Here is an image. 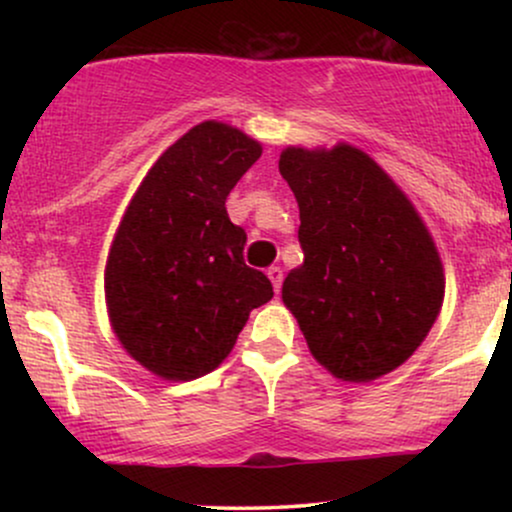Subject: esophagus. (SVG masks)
I'll return each instance as SVG.
<instances>
[{"label":"esophagus","instance_id":"esophagus-1","mask_svg":"<svg viewBox=\"0 0 512 512\" xmlns=\"http://www.w3.org/2000/svg\"><path fill=\"white\" fill-rule=\"evenodd\" d=\"M267 276H269V281H272L274 291L279 293V289H281V279H284V272H281V267H269V269H267Z\"/></svg>","mask_w":512,"mask_h":512}]
</instances>
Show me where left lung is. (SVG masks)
I'll list each match as a JSON object with an SVG mask.
<instances>
[{
  "instance_id": "obj_1",
  "label": "left lung",
  "mask_w": 512,
  "mask_h": 512,
  "mask_svg": "<svg viewBox=\"0 0 512 512\" xmlns=\"http://www.w3.org/2000/svg\"><path fill=\"white\" fill-rule=\"evenodd\" d=\"M279 173L296 195L303 248L281 301L334 378H383L419 349L443 308L436 240L402 187L354 144L286 146Z\"/></svg>"
}]
</instances>
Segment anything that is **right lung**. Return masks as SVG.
Wrapping results in <instances>:
<instances>
[{"mask_svg":"<svg viewBox=\"0 0 512 512\" xmlns=\"http://www.w3.org/2000/svg\"><path fill=\"white\" fill-rule=\"evenodd\" d=\"M262 144L204 120L170 144L127 204L105 262V305L117 342L173 383L202 378L233 351L252 308L274 296L243 262L245 231L228 192Z\"/></svg>","mask_w":512,"mask_h":512,"instance_id":"obj_1","label":"right lung"}]
</instances>
